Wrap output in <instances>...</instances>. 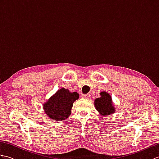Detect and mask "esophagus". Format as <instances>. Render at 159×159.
I'll return each instance as SVG.
<instances>
[{
	"label": "esophagus",
	"instance_id": "esophagus-1",
	"mask_svg": "<svg viewBox=\"0 0 159 159\" xmlns=\"http://www.w3.org/2000/svg\"><path fill=\"white\" fill-rule=\"evenodd\" d=\"M89 94H83V95H82V98H85V99H88L89 98Z\"/></svg>",
	"mask_w": 159,
	"mask_h": 159
}]
</instances>
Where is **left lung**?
<instances>
[{
    "label": "left lung",
    "mask_w": 159,
    "mask_h": 159,
    "mask_svg": "<svg viewBox=\"0 0 159 159\" xmlns=\"http://www.w3.org/2000/svg\"><path fill=\"white\" fill-rule=\"evenodd\" d=\"M94 104H95L96 110L100 115H103L104 116H108V115L109 116L116 111L111 97L106 92H102L100 93V97L95 99Z\"/></svg>",
    "instance_id": "1"
}]
</instances>
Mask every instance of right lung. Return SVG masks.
<instances>
[{"label":"right lung","instance_id":"right-lung-1","mask_svg":"<svg viewBox=\"0 0 159 159\" xmlns=\"http://www.w3.org/2000/svg\"><path fill=\"white\" fill-rule=\"evenodd\" d=\"M79 98L77 92L72 93L68 89L61 88L43 104V109L51 119L65 120L70 116L73 103Z\"/></svg>","mask_w":159,"mask_h":159}]
</instances>
